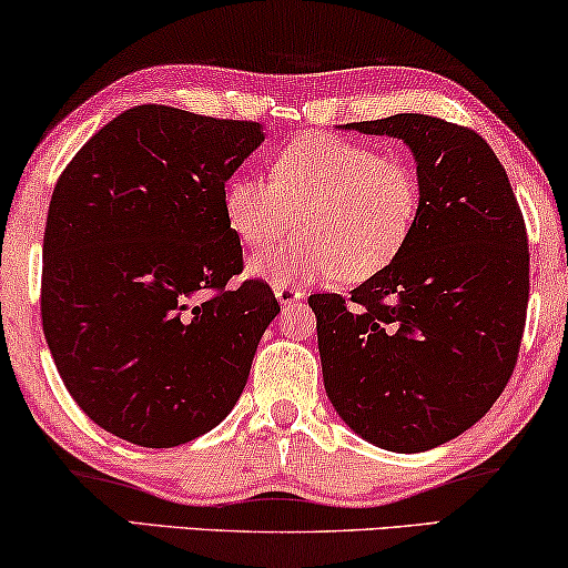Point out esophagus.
<instances>
[{"mask_svg":"<svg viewBox=\"0 0 568 568\" xmlns=\"http://www.w3.org/2000/svg\"><path fill=\"white\" fill-rule=\"evenodd\" d=\"M275 298L285 311L291 306H298V301L303 298V291H301V287H293V285H277L275 287Z\"/></svg>","mask_w":568,"mask_h":568,"instance_id":"34e87169","label":"esophagus"}]
</instances>
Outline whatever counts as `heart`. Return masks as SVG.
I'll return each instance as SVG.
<instances>
[{
	"label": "heart",
	"instance_id": "heart-1",
	"mask_svg": "<svg viewBox=\"0 0 568 568\" xmlns=\"http://www.w3.org/2000/svg\"><path fill=\"white\" fill-rule=\"evenodd\" d=\"M221 205L246 246L275 242L301 213L303 231L254 254L246 267L252 277L273 285L365 283L386 273L412 242L422 185L404 159L342 135L306 133L277 151L273 180L229 178Z\"/></svg>",
	"mask_w": 568,
	"mask_h": 568
}]
</instances>
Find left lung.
I'll return each mask as SVG.
<instances>
[{"mask_svg": "<svg viewBox=\"0 0 568 568\" xmlns=\"http://www.w3.org/2000/svg\"><path fill=\"white\" fill-rule=\"evenodd\" d=\"M409 146L422 185L412 242L353 291L311 295L326 396L365 443L433 450L505 390L525 329V221L489 143L419 113L342 125Z\"/></svg>", "mask_w": 568, "mask_h": 568, "instance_id": "1", "label": "left lung"}]
</instances>
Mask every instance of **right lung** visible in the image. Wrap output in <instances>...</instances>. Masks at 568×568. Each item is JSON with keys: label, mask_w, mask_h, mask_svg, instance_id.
I'll return each instance as SVG.
<instances>
[{"label": "right lung", "mask_w": 568, "mask_h": 568, "mask_svg": "<svg viewBox=\"0 0 568 568\" xmlns=\"http://www.w3.org/2000/svg\"><path fill=\"white\" fill-rule=\"evenodd\" d=\"M262 123L139 105L100 128L55 182L43 236V334L94 425L141 447L213 429L281 314L242 273L223 185Z\"/></svg>", "instance_id": "add662e5"}]
</instances>
